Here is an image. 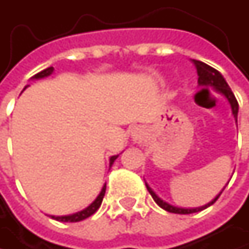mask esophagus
Here are the masks:
<instances>
[{
  "label": "esophagus",
  "instance_id": "1",
  "mask_svg": "<svg viewBox=\"0 0 249 249\" xmlns=\"http://www.w3.org/2000/svg\"><path fill=\"white\" fill-rule=\"evenodd\" d=\"M137 132H138V128H135V132L134 134H137Z\"/></svg>",
  "mask_w": 249,
  "mask_h": 249
}]
</instances>
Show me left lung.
<instances>
[{"mask_svg": "<svg viewBox=\"0 0 249 249\" xmlns=\"http://www.w3.org/2000/svg\"><path fill=\"white\" fill-rule=\"evenodd\" d=\"M193 65L196 66V71H197V76H199V79H197V82H199V85H208V86H212V88H215V90L216 92H219V93H222L225 98L228 99V102L231 104V108H232V114H233V118H235V121H236V118H238V101H236V98H235V95L232 93V90H231V88H229V85L226 83V80L224 79V76L221 75L216 69H213V68H211L209 65H206V63H203V62H199V60H193ZM145 186H147V190L150 192V195L153 196V199H154V202L161 208V209H164V211H167V212H172V213H180V215H189V213H195V212H199V211H203V209H206L208 206H211V205H213L216 200H218V197L221 196V193L211 202V203H208V205H205V206H202V208H195V209H183V208H177V206H173V205H169L167 202H164V200H161L150 187H148V184L145 183Z\"/></svg>", "mask_w": 249, "mask_h": 249, "instance_id": "obj_1", "label": "left lung"}]
</instances>
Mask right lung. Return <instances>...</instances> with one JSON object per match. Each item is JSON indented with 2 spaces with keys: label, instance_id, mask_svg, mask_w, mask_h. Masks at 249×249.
<instances>
[{
  "label": "right lung",
  "instance_id": "right-lung-1",
  "mask_svg": "<svg viewBox=\"0 0 249 249\" xmlns=\"http://www.w3.org/2000/svg\"><path fill=\"white\" fill-rule=\"evenodd\" d=\"M52 72H53V68H47V69L38 72L37 75L33 76V79L46 77V76L52 75ZM117 157H118V156H112V157L109 159V166L114 164V161L117 160ZM105 190H107V184H104V187H102L99 196H98L86 209H83V211H80V212H77V213H73V215H68V216H52V218L56 219V221H60V222H79V221H83V219L89 218L90 215H93V213L99 209V206H101V203H102V199H104V196H105Z\"/></svg>",
  "mask_w": 249,
  "mask_h": 249
}]
</instances>
